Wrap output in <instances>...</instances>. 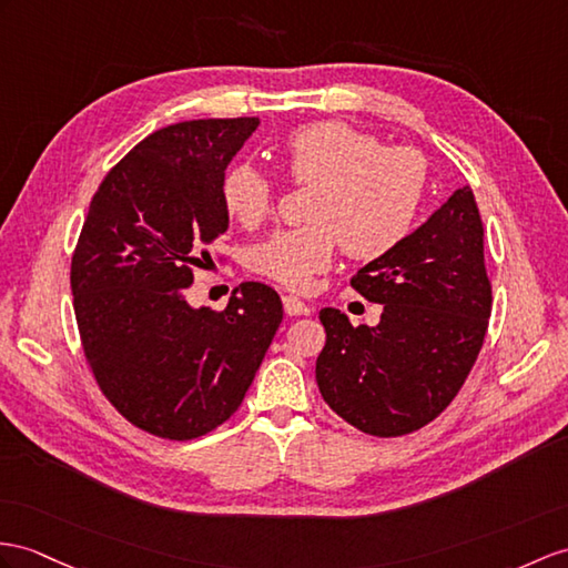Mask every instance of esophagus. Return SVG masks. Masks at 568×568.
Returning a JSON list of instances; mask_svg holds the SVG:
<instances>
[{
	"instance_id": "esophagus-1",
	"label": "esophagus",
	"mask_w": 568,
	"mask_h": 568,
	"mask_svg": "<svg viewBox=\"0 0 568 568\" xmlns=\"http://www.w3.org/2000/svg\"><path fill=\"white\" fill-rule=\"evenodd\" d=\"M282 303H284V313L286 315H308L311 313V308L306 306V303H303L296 296H284Z\"/></svg>"
}]
</instances>
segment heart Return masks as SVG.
Here are the masks:
<instances>
[{"instance_id":"obj_1","label":"heart","mask_w":568,"mask_h":568,"mask_svg":"<svg viewBox=\"0 0 568 568\" xmlns=\"http://www.w3.org/2000/svg\"><path fill=\"white\" fill-rule=\"evenodd\" d=\"M282 169L294 185H313L308 224L274 233L253 247L251 270L288 292H308L335 247L352 260H381L403 243L422 210L428 165L412 146H383L376 134L339 120L308 122L286 134ZM226 212L257 229L276 204L274 180L253 163H236L221 185Z\"/></svg>"}]
</instances>
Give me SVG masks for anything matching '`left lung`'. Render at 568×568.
Segmentation results:
<instances>
[{"instance_id":"8db88e82","label":"left lung","mask_w":568,"mask_h":568,"mask_svg":"<svg viewBox=\"0 0 568 568\" xmlns=\"http://www.w3.org/2000/svg\"><path fill=\"white\" fill-rule=\"evenodd\" d=\"M349 284L383 303L381 323L354 327L344 313L321 311L317 388L332 412L368 436L417 432L460 393L489 327L484 226L469 185Z\"/></svg>"}]
</instances>
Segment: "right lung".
I'll return each mask as SVG.
<instances>
[{"instance_id":"right-lung-1","label":"right lung","mask_w":568,"mask_h":568,"mask_svg":"<svg viewBox=\"0 0 568 568\" xmlns=\"http://www.w3.org/2000/svg\"><path fill=\"white\" fill-rule=\"evenodd\" d=\"M257 118L156 130L108 171L72 255L74 313L89 371L124 419L192 440L233 417L282 323L267 284L229 306L190 308L185 288L229 229L221 185Z\"/></svg>"}]
</instances>
